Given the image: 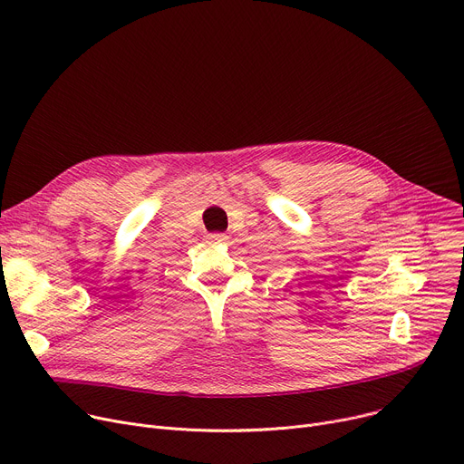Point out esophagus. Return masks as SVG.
I'll return each instance as SVG.
<instances>
[{
    "label": "esophagus",
    "instance_id": "34e87169",
    "mask_svg": "<svg viewBox=\"0 0 464 464\" xmlns=\"http://www.w3.org/2000/svg\"><path fill=\"white\" fill-rule=\"evenodd\" d=\"M208 240H210V242H226L227 237H226L224 233H210V235H208Z\"/></svg>",
    "mask_w": 464,
    "mask_h": 464
}]
</instances>
